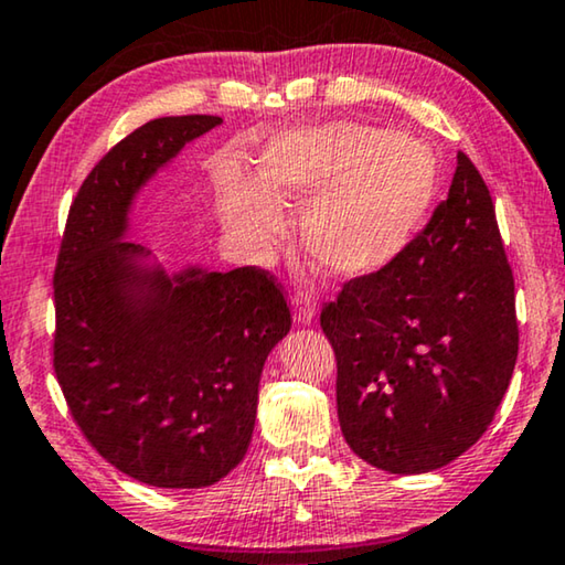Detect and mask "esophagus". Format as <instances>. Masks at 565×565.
I'll use <instances>...</instances> for the list:
<instances>
[{"instance_id":"esophagus-1","label":"esophagus","mask_w":565,"mask_h":565,"mask_svg":"<svg viewBox=\"0 0 565 565\" xmlns=\"http://www.w3.org/2000/svg\"><path fill=\"white\" fill-rule=\"evenodd\" d=\"M316 318V306L308 296H296V321L298 323H310Z\"/></svg>"}]
</instances>
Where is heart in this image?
<instances>
[{
    "label": "heart",
    "mask_w": 565,
    "mask_h": 565,
    "mask_svg": "<svg viewBox=\"0 0 565 565\" xmlns=\"http://www.w3.org/2000/svg\"><path fill=\"white\" fill-rule=\"evenodd\" d=\"M438 188V160L425 142L331 121L275 137L259 158V181L232 175L218 206L236 236L267 247L285 232L280 206L308 201V252L331 275L354 280L380 273L411 247Z\"/></svg>",
    "instance_id": "1"
}]
</instances>
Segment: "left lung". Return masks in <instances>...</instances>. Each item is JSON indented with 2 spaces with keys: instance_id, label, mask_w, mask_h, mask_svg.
Segmentation results:
<instances>
[{
  "instance_id": "1",
  "label": "left lung",
  "mask_w": 565,
  "mask_h": 565,
  "mask_svg": "<svg viewBox=\"0 0 565 565\" xmlns=\"http://www.w3.org/2000/svg\"><path fill=\"white\" fill-rule=\"evenodd\" d=\"M341 433L359 459L425 473L484 436L520 331L492 195L459 152L448 195L395 263L323 302Z\"/></svg>"
}]
</instances>
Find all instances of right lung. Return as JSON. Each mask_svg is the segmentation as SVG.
Instances as JSON below:
<instances>
[{"mask_svg":"<svg viewBox=\"0 0 565 565\" xmlns=\"http://www.w3.org/2000/svg\"><path fill=\"white\" fill-rule=\"evenodd\" d=\"M214 114L152 119L96 162L65 218L53 275V370L88 444L142 484L199 489L244 459L265 359L290 306L263 267L145 273L121 242L135 193Z\"/></svg>","mask_w":565,"mask_h":565,"instance_id":"right-lung-1","label":"right lung"}]
</instances>
